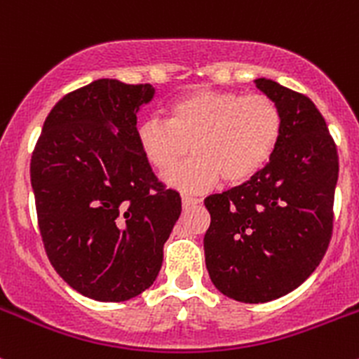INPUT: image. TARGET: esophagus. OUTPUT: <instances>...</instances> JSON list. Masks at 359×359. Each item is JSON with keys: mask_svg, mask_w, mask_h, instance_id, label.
Wrapping results in <instances>:
<instances>
[{"mask_svg": "<svg viewBox=\"0 0 359 359\" xmlns=\"http://www.w3.org/2000/svg\"><path fill=\"white\" fill-rule=\"evenodd\" d=\"M200 203H201L200 198L189 196V194H184V196H182V206H184V208H189V206L200 205Z\"/></svg>", "mask_w": 359, "mask_h": 359, "instance_id": "esophagus-1", "label": "esophagus"}]
</instances>
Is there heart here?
Returning <instances> with one entry per match:
<instances>
[{
  "label": "heart",
  "mask_w": 359,
  "mask_h": 359,
  "mask_svg": "<svg viewBox=\"0 0 359 359\" xmlns=\"http://www.w3.org/2000/svg\"><path fill=\"white\" fill-rule=\"evenodd\" d=\"M283 132L280 106L264 93L200 90L166 109V121L149 118L137 128L144 158L159 170L173 168L191 149L194 156L165 175L180 191H203L222 180L241 184L269 163Z\"/></svg>",
  "instance_id": "b5f03b06"
}]
</instances>
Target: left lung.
<instances>
[{"instance_id":"obj_1","label":"left lung","mask_w":359,"mask_h":359,"mask_svg":"<svg viewBox=\"0 0 359 359\" xmlns=\"http://www.w3.org/2000/svg\"><path fill=\"white\" fill-rule=\"evenodd\" d=\"M283 114L273 158L255 177L205 200V262L217 290L238 302L280 299L320 266L334 229L337 146L309 97L255 79Z\"/></svg>"}]
</instances>
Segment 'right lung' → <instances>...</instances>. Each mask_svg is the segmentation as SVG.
Wrapping results in <instances>:
<instances>
[{
	"instance_id": "right-lung-1",
	"label": "right lung",
	"mask_w": 359,
	"mask_h": 359,
	"mask_svg": "<svg viewBox=\"0 0 359 359\" xmlns=\"http://www.w3.org/2000/svg\"><path fill=\"white\" fill-rule=\"evenodd\" d=\"M151 85L97 79L46 116L31 159L38 226L50 262L81 295L123 302L151 287L182 212L137 142Z\"/></svg>"
}]
</instances>
